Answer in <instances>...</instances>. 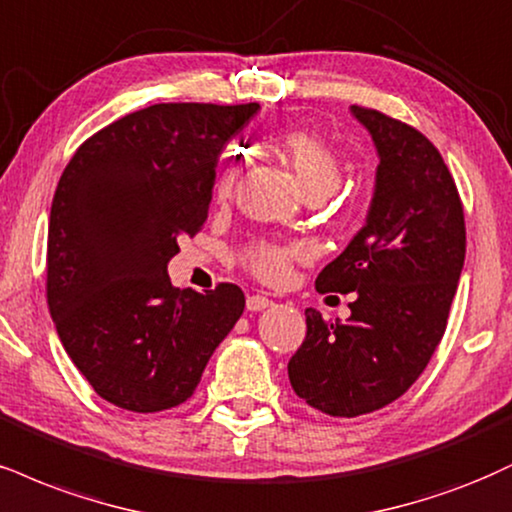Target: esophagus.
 <instances>
[{
    "mask_svg": "<svg viewBox=\"0 0 512 512\" xmlns=\"http://www.w3.org/2000/svg\"><path fill=\"white\" fill-rule=\"evenodd\" d=\"M245 305H248L250 312H260V310H267V307L272 305V300H269L267 295L257 293V295H248V303Z\"/></svg>",
    "mask_w": 512,
    "mask_h": 512,
    "instance_id": "obj_1",
    "label": "esophagus"
}]
</instances>
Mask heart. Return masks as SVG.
<instances>
[{"instance_id":"heart-1","label":"heart","mask_w":512,"mask_h":512,"mask_svg":"<svg viewBox=\"0 0 512 512\" xmlns=\"http://www.w3.org/2000/svg\"><path fill=\"white\" fill-rule=\"evenodd\" d=\"M279 147L283 155L288 157V162H291L293 171L298 174L307 193L310 190L331 193L341 183V159H338L334 147L326 143L324 138H319V135L307 131H291L279 140ZM236 174V157H229L221 166L217 188H214L219 200L231 195ZM300 252H303V248L295 243H276V240L260 238L245 245L243 252H240V260L257 279L279 283L291 272V264L295 257H300Z\"/></svg>"}]
</instances>
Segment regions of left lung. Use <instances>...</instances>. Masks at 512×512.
<instances>
[{"label":"left lung","instance_id":"obj_1","mask_svg":"<svg viewBox=\"0 0 512 512\" xmlns=\"http://www.w3.org/2000/svg\"><path fill=\"white\" fill-rule=\"evenodd\" d=\"M350 112L377 145L365 226L317 276L319 293H353L348 322L307 307L293 391L331 417H357L403 396L432 360L465 262L458 188L429 138L367 107Z\"/></svg>","mask_w":512,"mask_h":512}]
</instances>
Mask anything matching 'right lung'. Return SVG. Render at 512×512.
<instances>
[{
    "mask_svg": "<svg viewBox=\"0 0 512 512\" xmlns=\"http://www.w3.org/2000/svg\"><path fill=\"white\" fill-rule=\"evenodd\" d=\"M260 104H152L90 135L66 164L47 233V305L97 396L176 408L243 315L236 283L178 291L166 264L205 226L221 147Z\"/></svg>",
    "mask_w": 512,
    "mask_h": 512,
    "instance_id": "obj_1",
    "label": "right lung"
}]
</instances>
